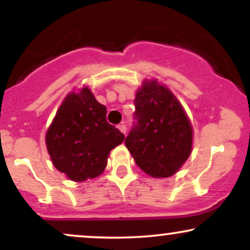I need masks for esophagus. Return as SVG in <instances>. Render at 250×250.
I'll use <instances>...</instances> for the list:
<instances>
[{
    "label": "esophagus",
    "mask_w": 250,
    "mask_h": 250,
    "mask_svg": "<svg viewBox=\"0 0 250 250\" xmlns=\"http://www.w3.org/2000/svg\"><path fill=\"white\" fill-rule=\"evenodd\" d=\"M121 130V133H123L125 135V133H127V127H125V125H119V127H117Z\"/></svg>",
    "instance_id": "esophagus-1"
}]
</instances>
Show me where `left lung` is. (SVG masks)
Returning a JSON list of instances; mask_svg holds the SVG:
<instances>
[{"mask_svg": "<svg viewBox=\"0 0 250 250\" xmlns=\"http://www.w3.org/2000/svg\"><path fill=\"white\" fill-rule=\"evenodd\" d=\"M134 125L125 147L135 162L153 177H169L191 151L193 130L185 110L169 89L145 82L134 100Z\"/></svg>", "mask_w": 250, "mask_h": 250, "instance_id": "8db88e82", "label": "left lung"}]
</instances>
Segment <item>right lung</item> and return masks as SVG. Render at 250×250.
<instances>
[{"mask_svg":"<svg viewBox=\"0 0 250 250\" xmlns=\"http://www.w3.org/2000/svg\"><path fill=\"white\" fill-rule=\"evenodd\" d=\"M125 135L107 121V108L84 87L70 93L48 129L45 143L57 170L81 182L99 176Z\"/></svg>","mask_w":250,"mask_h":250,"instance_id":"right-lung-1","label":"right lung"}]
</instances>
